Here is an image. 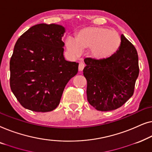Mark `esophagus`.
<instances>
[{"label":"esophagus","mask_w":152,"mask_h":152,"mask_svg":"<svg viewBox=\"0 0 152 152\" xmlns=\"http://www.w3.org/2000/svg\"><path fill=\"white\" fill-rule=\"evenodd\" d=\"M85 67V64L83 62H80L79 63V66H78V70L79 71H83V69Z\"/></svg>","instance_id":"34e87169"}]
</instances>
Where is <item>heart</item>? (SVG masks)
<instances>
[{"label": "heart", "mask_w": 152, "mask_h": 152, "mask_svg": "<svg viewBox=\"0 0 152 152\" xmlns=\"http://www.w3.org/2000/svg\"><path fill=\"white\" fill-rule=\"evenodd\" d=\"M122 39L115 30L106 27H90L80 29L76 38L68 36L65 47L70 54L75 56L80 55L83 50L89 49V54L97 60L112 58L121 48Z\"/></svg>", "instance_id": "1"}]
</instances>
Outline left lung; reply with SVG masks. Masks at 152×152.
<instances>
[{
  "label": "left lung",
  "instance_id": "8db88e82",
  "mask_svg": "<svg viewBox=\"0 0 152 152\" xmlns=\"http://www.w3.org/2000/svg\"><path fill=\"white\" fill-rule=\"evenodd\" d=\"M121 38V48L112 58L84 60L86 67L83 72L87 82V100L98 111L116 110L134 94L139 74L138 53L124 35Z\"/></svg>",
  "mask_w": 152,
  "mask_h": 152
}]
</instances>
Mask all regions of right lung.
<instances>
[{
    "label": "right lung",
    "mask_w": 152,
    "mask_h": 152,
    "mask_svg": "<svg viewBox=\"0 0 152 152\" xmlns=\"http://www.w3.org/2000/svg\"><path fill=\"white\" fill-rule=\"evenodd\" d=\"M65 28L38 24L20 36L10 59V87L23 107L36 112L55 110L78 63L65 61Z\"/></svg>",
    "instance_id": "obj_1"
}]
</instances>
